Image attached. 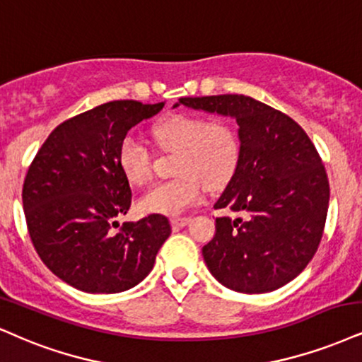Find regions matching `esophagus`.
<instances>
[{
  "instance_id": "esophagus-1",
  "label": "esophagus",
  "mask_w": 362,
  "mask_h": 362,
  "mask_svg": "<svg viewBox=\"0 0 362 362\" xmlns=\"http://www.w3.org/2000/svg\"><path fill=\"white\" fill-rule=\"evenodd\" d=\"M191 221V218H180V216H177V218H171V225L173 226H176V228H181V226H186V225H188V223Z\"/></svg>"
}]
</instances>
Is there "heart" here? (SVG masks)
<instances>
[{"label": "heart", "instance_id": "obj_1", "mask_svg": "<svg viewBox=\"0 0 362 362\" xmlns=\"http://www.w3.org/2000/svg\"><path fill=\"white\" fill-rule=\"evenodd\" d=\"M151 136L160 149L176 153V177L159 182L142 196L139 208L147 215H181L203 198L204 185L213 191L225 188L238 169L240 137L225 120L174 114L156 124ZM117 166L132 186H144L153 174L149 151L134 137L120 142Z\"/></svg>", "mask_w": 362, "mask_h": 362}]
</instances>
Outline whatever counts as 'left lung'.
<instances>
[{
    "instance_id": "8db88e82",
    "label": "left lung",
    "mask_w": 362,
    "mask_h": 362,
    "mask_svg": "<svg viewBox=\"0 0 362 362\" xmlns=\"http://www.w3.org/2000/svg\"><path fill=\"white\" fill-rule=\"evenodd\" d=\"M180 104L231 115L240 127L238 169L215 209L245 218H216L203 247L209 272L235 292L280 288L309 265L324 235L329 180L317 149L296 120L252 97H181Z\"/></svg>"
}]
</instances>
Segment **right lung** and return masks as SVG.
I'll return each instance as SVG.
<instances>
[{
	"instance_id": "1",
	"label": "right lung",
	"mask_w": 362,
	"mask_h": 362,
	"mask_svg": "<svg viewBox=\"0 0 362 362\" xmlns=\"http://www.w3.org/2000/svg\"><path fill=\"white\" fill-rule=\"evenodd\" d=\"M164 107L114 100L53 129L23 182L28 233L45 265L72 287L88 293H117L153 270L159 248L171 235L169 220L149 215L115 218L131 208V186L117 166L129 129Z\"/></svg>"
}]
</instances>
